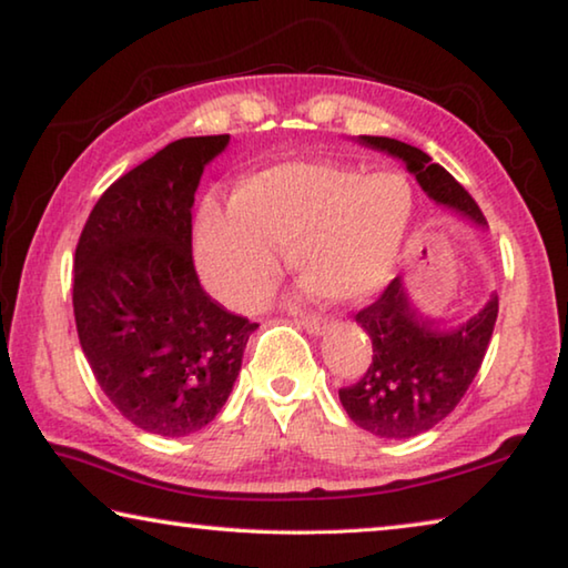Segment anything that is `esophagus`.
I'll return each instance as SVG.
<instances>
[{"label":"esophagus","mask_w":568,"mask_h":568,"mask_svg":"<svg viewBox=\"0 0 568 568\" xmlns=\"http://www.w3.org/2000/svg\"><path fill=\"white\" fill-rule=\"evenodd\" d=\"M297 325H303V328L313 335H321L331 328V323L321 318V315H303V318L297 321Z\"/></svg>","instance_id":"1"}]
</instances>
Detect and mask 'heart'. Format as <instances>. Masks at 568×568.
Masks as SVG:
<instances>
[{"instance_id":"obj_1","label":"heart","mask_w":568,"mask_h":568,"mask_svg":"<svg viewBox=\"0 0 568 568\" xmlns=\"http://www.w3.org/2000/svg\"><path fill=\"white\" fill-rule=\"evenodd\" d=\"M413 220V190L398 172L335 162H283L245 180L233 210L205 207L200 271L220 301L253 307L273 291L275 250L315 293L361 303L388 285Z\"/></svg>"}]
</instances>
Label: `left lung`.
Returning <instances> with one entry per match:
<instances>
[{"mask_svg": "<svg viewBox=\"0 0 568 568\" xmlns=\"http://www.w3.org/2000/svg\"><path fill=\"white\" fill-rule=\"evenodd\" d=\"M358 142L403 160L434 203L454 210L476 227H488L476 200L423 150L373 134H361ZM496 315L498 295L494 293L474 318L446 328L444 321L428 318L410 303L403 277L390 281L376 303L355 315V323L373 343V358L358 383L338 390L345 413L355 426L378 438L426 434L458 406L474 383Z\"/></svg>", "mask_w": 568, "mask_h": 568, "instance_id": "8db88e82", "label": "left lung"}]
</instances>
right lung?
Returning <instances> with one entry per match:
<instances>
[{"label": "right lung", "instance_id": "obj_1", "mask_svg": "<svg viewBox=\"0 0 568 568\" xmlns=\"http://www.w3.org/2000/svg\"><path fill=\"white\" fill-rule=\"evenodd\" d=\"M230 134L182 138L102 192L74 250L72 305L104 396L148 434L205 428L257 323L225 311L192 265V205Z\"/></svg>", "mask_w": 568, "mask_h": 568}]
</instances>
